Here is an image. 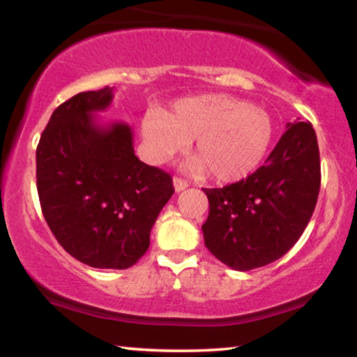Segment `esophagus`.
Here are the masks:
<instances>
[{
    "label": "esophagus",
    "instance_id": "34e87169",
    "mask_svg": "<svg viewBox=\"0 0 357 357\" xmlns=\"http://www.w3.org/2000/svg\"><path fill=\"white\" fill-rule=\"evenodd\" d=\"M173 185H174V190H176V192H183V190L187 189V187H189V183H187L185 179H181V178L174 176L173 178Z\"/></svg>",
    "mask_w": 357,
    "mask_h": 357
}]
</instances>
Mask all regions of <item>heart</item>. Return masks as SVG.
<instances>
[{
  "instance_id": "obj_1",
  "label": "heart",
  "mask_w": 357,
  "mask_h": 357,
  "mask_svg": "<svg viewBox=\"0 0 357 357\" xmlns=\"http://www.w3.org/2000/svg\"><path fill=\"white\" fill-rule=\"evenodd\" d=\"M144 149L153 164H167L193 142L185 168L219 183H238L258 170L274 140L271 114L228 94H200L172 102L142 121Z\"/></svg>"
}]
</instances>
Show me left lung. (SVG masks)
Returning a JSON list of instances; mask_svg holds the SVG:
<instances>
[{
    "instance_id": "8db88e82",
    "label": "left lung",
    "mask_w": 357,
    "mask_h": 357,
    "mask_svg": "<svg viewBox=\"0 0 357 357\" xmlns=\"http://www.w3.org/2000/svg\"><path fill=\"white\" fill-rule=\"evenodd\" d=\"M321 167L309 121L288 123L264 165L239 183L203 189L209 214L204 244L223 264L250 271L275 261L298 243L315 211Z\"/></svg>"
}]
</instances>
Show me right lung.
Returning a JSON list of instances; mask_svg holds the SVG:
<instances>
[{"mask_svg":"<svg viewBox=\"0 0 357 357\" xmlns=\"http://www.w3.org/2000/svg\"><path fill=\"white\" fill-rule=\"evenodd\" d=\"M113 88L78 93L53 112L36 149V179L47 225L63 249L99 269H128L149 247L151 228L174 193L173 179L138 160L126 123L96 113Z\"/></svg>","mask_w":357,"mask_h":357,"instance_id":"obj_1","label":"right lung"}]
</instances>
